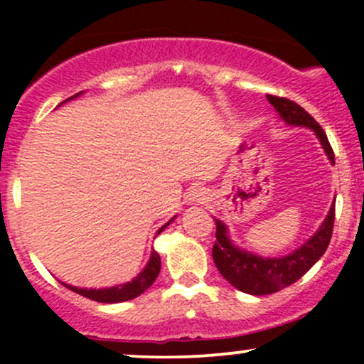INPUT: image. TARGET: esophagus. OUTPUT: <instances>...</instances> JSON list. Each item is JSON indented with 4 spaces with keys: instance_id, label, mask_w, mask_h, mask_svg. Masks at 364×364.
Masks as SVG:
<instances>
[{
    "instance_id": "obj_1",
    "label": "esophagus",
    "mask_w": 364,
    "mask_h": 364,
    "mask_svg": "<svg viewBox=\"0 0 364 364\" xmlns=\"http://www.w3.org/2000/svg\"><path fill=\"white\" fill-rule=\"evenodd\" d=\"M186 200L190 205H200V203L208 202V193L205 188H193L190 191V195L186 196Z\"/></svg>"
}]
</instances>
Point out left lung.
I'll list each match as a JSON object with an SVG mask.
<instances>
[{"label": "left lung", "instance_id": "1", "mask_svg": "<svg viewBox=\"0 0 364 364\" xmlns=\"http://www.w3.org/2000/svg\"><path fill=\"white\" fill-rule=\"evenodd\" d=\"M267 99L287 127L311 129L330 164H336V157H333V150L330 147L327 135L301 106L289 99L274 97V95H267ZM333 217H336V200L330 205L327 217L316 229L315 235L308 237L294 252L284 257H262V255L240 248L229 236L228 225L220 219H214L217 225V241L212 250V258L220 275L236 289L253 296L272 294L301 279L320 260L332 237Z\"/></svg>", "mask_w": 364, "mask_h": 364}]
</instances>
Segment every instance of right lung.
I'll return each instance as SVG.
<instances>
[{
  "label": "right lung",
  "instance_id": "1",
  "mask_svg": "<svg viewBox=\"0 0 364 364\" xmlns=\"http://www.w3.org/2000/svg\"><path fill=\"white\" fill-rule=\"evenodd\" d=\"M82 94H85V92L83 90L78 92V94L72 95V97L66 99V101H63L61 104L73 101V99L80 97ZM174 219H176V215L162 225L156 235H161V232L164 231V229L168 228V225L173 223ZM159 272H161V257H159V253L156 252V250H152V252H150V258H149L147 265L141 269V272L136 275V277H133L132 281H128V282L118 284V286H111V287H101V289H94V287H77V286H72V284H65V282H61V284L65 287H68L70 291L77 292V294H80V296H85V298H89V299H94V301L111 304V303L129 301V299L140 296L141 292H145L150 286H152L154 281L157 279Z\"/></svg>",
  "mask_w": 364,
  "mask_h": 364
}]
</instances>
